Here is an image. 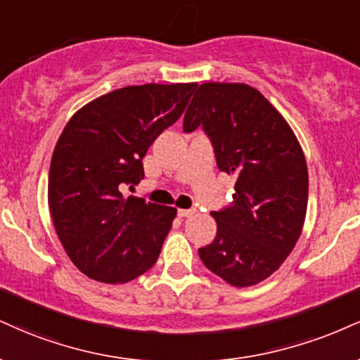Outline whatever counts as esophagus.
<instances>
[{"instance_id": "obj_1", "label": "esophagus", "mask_w": 360, "mask_h": 360, "mask_svg": "<svg viewBox=\"0 0 360 360\" xmlns=\"http://www.w3.org/2000/svg\"><path fill=\"white\" fill-rule=\"evenodd\" d=\"M193 214H194V210H179V211H177V216H179L181 219L191 218Z\"/></svg>"}]
</instances>
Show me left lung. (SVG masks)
I'll use <instances>...</instances> for the list:
<instances>
[{
	"label": "left lung",
	"mask_w": 360,
	"mask_h": 360,
	"mask_svg": "<svg viewBox=\"0 0 360 360\" xmlns=\"http://www.w3.org/2000/svg\"><path fill=\"white\" fill-rule=\"evenodd\" d=\"M202 127L219 171L236 176L233 202L213 211L218 231L199 248L207 270L233 287L268 278L304 228L309 171L287 120L253 86L199 85L184 114V132Z\"/></svg>",
	"instance_id": "8db88e82"
}]
</instances>
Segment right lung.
<instances>
[{"instance_id":"right-lung-1","label":"right lung","mask_w":360,"mask_h":360,"mask_svg":"<svg viewBox=\"0 0 360 360\" xmlns=\"http://www.w3.org/2000/svg\"><path fill=\"white\" fill-rule=\"evenodd\" d=\"M196 86H124L65 125L51 155L49 206L65 251L89 278L125 283L158 262L176 207L120 189L144 179L147 149L183 115Z\"/></svg>"}]
</instances>
